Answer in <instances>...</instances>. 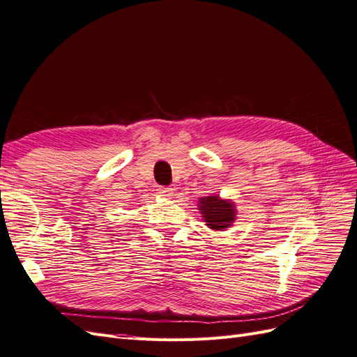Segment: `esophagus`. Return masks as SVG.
Returning a JSON list of instances; mask_svg holds the SVG:
<instances>
[{"label":"esophagus","instance_id":"1","mask_svg":"<svg viewBox=\"0 0 357 357\" xmlns=\"http://www.w3.org/2000/svg\"><path fill=\"white\" fill-rule=\"evenodd\" d=\"M158 192L160 197H165V198H171L172 195H174V189L172 188H159Z\"/></svg>","mask_w":357,"mask_h":357}]
</instances>
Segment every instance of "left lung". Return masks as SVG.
Returning a JSON list of instances; mask_svg holds the SVG:
<instances>
[{
    "label": "left lung",
    "instance_id": "obj_1",
    "mask_svg": "<svg viewBox=\"0 0 357 357\" xmlns=\"http://www.w3.org/2000/svg\"><path fill=\"white\" fill-rule=\"evenodd\" d=\"M199 210L210 229L225 231L234 223L236 210L234 202L222 199L219 195L199 198Z\"/></svg>",
    "mask_w": 357,
    "mask_h": 357
}]
</instances>
